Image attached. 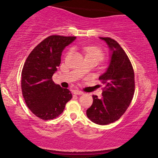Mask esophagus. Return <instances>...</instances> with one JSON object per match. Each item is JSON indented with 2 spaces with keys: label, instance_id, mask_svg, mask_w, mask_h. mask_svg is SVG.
Returning <instances> with one entry per match:
<instances>
[{
  "label": "esophagus",
  "instance_id": "1",
  "mask_svg": "<svg viewBox=\"0 0 158 158\" xmlns=\"http://www.w3.org/2000/svg\"><path fill=\"white\" fill-rule=\"evenodd\" d=\"M73 94H76V95H81V94H83V92L79 90H74Z\"/></svg>",
  "mask_w": 158,
  "mask_h": 158
}]
</instances>
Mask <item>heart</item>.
<instances>
[{"mask_svg":"<svg viewBox=\"0 0 158 158\" xmlns=\"http://www.w3.org/2000/svg\"><path fill=\"white\" fill-rule=\"evenodd\" d=\"M85 51L86 56L97 58L98 60H102L103 59V53L102 50L96 47H86L85 48Z\"/></svg>","mask_w":158,"mask_h":158,"instance_id":"heart-1","label":"heart"}]
</instances>
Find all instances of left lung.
I'll return each mask as SVG.
<instances>
[{
  "mask_svg": "<svg viewBox=\"0 0 158 158\" xmlns=\"http://www.w3.org/2000/svg\"><path fill=\"white\" fill-rule=\"evenodd\" d=\"M110 50L106 71L99 77L105 85L102 97L93 95V104L87 110L88 117L98 125H108L121 117L135 94V73L128 56L115 40L99 37Z\"/></svg>",
  "mask_w": 158,
  "mask_h": 158,
  "instance_id": "1",
  "label": "left lung"
}]
</instances>
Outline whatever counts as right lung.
I'll return each mask as SVG.
<instances>
[{
  "label": "right lung",
  "mask_w": 158,
  "mask_h": 158,
  "mask_svg": "<svg viewBox=\"0 0 158 158\" xmlns=\"http://www.w3.org/2000/svg\"><path fill=\"white\" fill-rule=\"evenodd\" d=\"M76 39L74 36H49L32 50L23 64V97L29 109L40 119L57 117L71 99L70 90L55 84L52 77L61 63V52Z\"/></svg>",
  "instance_id": "add662e5"
}]
</instances>
